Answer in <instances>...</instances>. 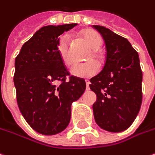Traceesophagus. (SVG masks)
Listing matches in <instances>:
<instances>
[{
    "instance_id": "esophagus-1",
    "label": "esophagus",
    "mask_w": 155,
    "mask_h": 155,
    "mask_svg": "<svg viewBox=\"0 0 155 155\" xmlns=\"http://www.w3.org/2000/svg\"><path fill=\"white\" fill-rule=\"evenodd\" d=\"M89 84H90V81H86V85H87V88L89 87Z\"/></svg>"
}]
</instances>
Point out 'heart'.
<instances>
[{
    "mask_svg": "<svg viewBox=\"0 0 155 155\" xmlns=\"http://www.w3.org/2000/svg\"><path fill=\"white\" fill-rule=\"evenodd\" d=\"M82 37L91 48L90 53L87 54L85 60L88 61L84 63L74 65L71 68V74L76 77L90 78L97 74L99 66L97 62L100 61V54L97 49L102 45V39L97 32L94 30H86L82 33ZM57 51L62 62L66 66H70L72 63L70 49H69V36L63 35L61 36L57 46ZM95 59V61L94 60Z\"/></svg>",
    "mask_w": 155,
    "mask_h": 155,
    "instance_id": "1",
    "label": "heart"
}]
</instances>
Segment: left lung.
Masks as SVG:
<instances>
[{
  "label": "left lung",
  "mask_w": 155,
  "mask_h": 155,
  "mask_svg": "<svg viewBox=\"0 0 155 155\" xmlns=\"http://www.w3.org/2000/svg\"><path fill=\"white\" fill-rule=\"evenodd\" d=\"M106 45L103 69L90 80L97 100L93 112L102 129L118 133L127 129L140 111L142 101V71L139 54L130 42L102 26L94 25Z\"/></svg>",
  "instance_id": "left-lung-1"
}]
</instances>
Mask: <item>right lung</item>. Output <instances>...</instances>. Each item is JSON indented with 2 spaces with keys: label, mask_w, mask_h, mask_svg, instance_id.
Here are the masks:
<instances>
[{
  "label": "right lung",
  "mask_w": 155,
  "mask_h": 155,
  "mask_svg": "<svg viewBox=\"0 0 155 155\" xmlns=\"http://www.w3.org/2000/svg\"><path fill=\"white\" fill-rule=\"evenodd\" d=\"M76 25L42 27L23 44L15 61L19 109L31 127L44 135L56 134L68 127L71 105L86 89L84 79L70 75L57 51L59 36Z\"/></svg>",
  "instance_id": "obj_1"
}]
</instances>
